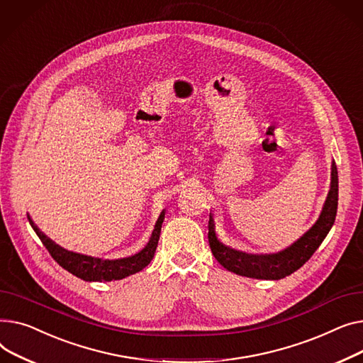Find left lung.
<instances>
[{
  "label": "left lung",
  "mask_w": 363,
  "mask_h": 363,
  "mask_svg": "<svg viewBox=\"0 0 363 363\" xmlns=\"http://www.w3.org/2000/svg\"><path fill=\"white\" fill-rule=\"evenodd\" d=\"M338 205V174L337 165H331V187L321 216L316 223L291 246L277 253H246L223 245L216 236V225L209 214L208 242L216 259L228 271L259 280H280L299 269L315 253L331 230Z\"/></svg>",
  "instance_id": "1"
}]
</instances>
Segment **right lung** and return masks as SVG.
Returning <instances> with one entry per match:
<instances>
[{"label":"right lung","mask_w":363,"mask_h":363,"mask_svg":"<svg viewBox=\"0 0 363 363\" xmlns=\"http://www.w3.org/2000/svg\"><path fill=\"white\" fill-rule=\"evenodd\" d=\"M164 217H165V212L162 211L155 224L151 239H149L147 245L140 252L132 255V257L121 258V259H101V258L88 257V255L69 252L66 249L60 247L51 239H48L28 216L32 228L38 234L40 242L44 243V246L48 249L54 261L64 269H67L69 272L76 275L77 279H82L84 281H114V280L125 279V277L142 271L154 258L158 240H160V233H161Z\"/></svg>","instance_id":"obj_1"}]
</instances>
